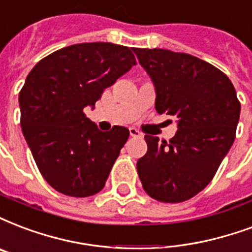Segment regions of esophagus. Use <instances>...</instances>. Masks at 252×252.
<instances>
[{
	"mask_svg": "<svg viewBox=\"0 0 252 252\" xmlns=\"http://www.w3.org/2000/svg\"><path fill=\"white\" fill-rule=\"evenodd\" d=\"M128 131H130V135H131V137H137V138L142 137L141 131H138L135 127H130V128H128Z\"/></svg>",
	"mask_w": 252,
	"mask_h": 252,
	"instance_id": "obj_1",
	"label": "esophagus"
}]
</instances>
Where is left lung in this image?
Masks as SVG:
<instances>
[{
	"instance_id": "1",
	"label": "left lung",
	"mask_w": 252,
	"mask_h": 252,
	"mask_svg": "<svg viewBox=\"0 0 252 252\" xmlns=\"http://www.w3.org/2000/svg\"><path fill=\"white\" fill-rule=\"evenodd\" d=\"M134 53L154 83L155 109L175 117L178 127L169 142L145 135L138 175L151 198L179 203L211 182L234 143L241 103L228 77L209 62L166 49Z\"/></svg>"
}]
</instances>
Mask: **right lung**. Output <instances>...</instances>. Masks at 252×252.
Masks as SVG:
<instances>
[{
  "label": "right lung",
  "instance_id": "1",
  "mask_svg": "<svg viewBox=\"0 0 252 252\" xmlns=\"http://www.w3.org/2000/svg\"><path fill=\"white\" fill-rule=\"evenodd\" d=\"M135 65L127 46L77 43L34 66L21 89V127L39 173L53 189L75 198L103 189L128 130L101 131L83 109Z\"/></svg>",
  "mask_w": 252,
  "mask_h": 252
}]
</instances>
